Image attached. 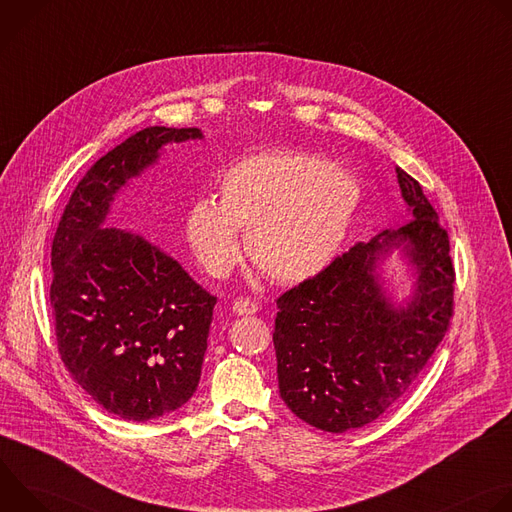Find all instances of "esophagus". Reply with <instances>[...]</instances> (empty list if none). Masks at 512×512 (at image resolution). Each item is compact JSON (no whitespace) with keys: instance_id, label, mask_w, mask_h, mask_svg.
I'll return each instance as SVG.
<instances>
[{"instance_id":"obj_1","label":"esophagus","mask_w":512,"mask_h":512,"mask_svg":"<svg viewBox=\"0 0 512 512\" xmlns=\"http://www.w3.org/2000/svg\"><path fill=\"white\" fill-rule=\"evenodd\" d=\"M259 310V306L255 304V302H251V300H235L233 302V312L237 314V316H251V314H255Z\"/></svg>"}]
</instances>
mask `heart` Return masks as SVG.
Instances as JSON below:
<instances>
[{
  "instance_id": "1",
  "label": "heart",
  "mask_w": 512,
  "mask_h": 512,
  "mask_svg": "<svg viewBox=\"0 0 512 512\" xmlns=\"http://www.w3.org/2000/svg\"><path fill=\"white\" fill-rule=\"evenodd\" d=\"M358 180L326 160L265 154L229 166L218 202L196 200L184 218L186 241L212 277H227L241 259L271 281L300 283L324 271L340 251L360 206Z\"/></svg>"
}]
</instances>
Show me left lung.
Returning a JSON list of instances; mask_svg holds the SVG:
<instances>
[{
	"instance_id": "obj_1",
	"label": "left lung",
	"mask_w": 512,
	"mask_h": 512,
	"mask_svg": "<svg viewBox=\"0 0 512 512\" xmlns=\"http://www.w3.org/2000/svg\"><path fill=\"white\" fill-rule=\"evenodd\" d=\"M411 221L356 243L277 300L279 395L306 423L342 433L375 421L415 383L454 314L450 239L419 182L397 168ZM401 248L416 271L414 296L395 307L376 267Z\"/></svg>"
}]
</instances>
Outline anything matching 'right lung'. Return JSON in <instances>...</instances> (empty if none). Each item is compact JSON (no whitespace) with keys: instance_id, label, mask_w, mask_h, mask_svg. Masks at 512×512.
I'll return each instance as SVG.
<instances>
[{"instance_id":"1","label":"right lung","mask_w":512,"mask_h":512,"mask_svg":"<svg viewBox=\"0 0 512 512\" xmlns=\"http://www.w3.org/2000/svg\"><path fill=\"white\" fill-rule=\"evenodd\" d=\"M196 127H145L99 158L52 241L50 304L62 362L109 413L148 421L196 391L216 298L143 237L105 227L115 194Z\"/></svg>"}]
</instances>
